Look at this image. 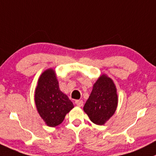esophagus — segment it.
I'll use <instances>...</instances> for the list:
<instances>
[{
	"label": "esophagus",
	"instance_id": "obj_1",
	"mask_svg": "<svg viewBox=\"0 0 156 156\" xmlns=\"http://www.w3.org/2000/svg\"><path fill=\"white\" fill-rule=\"evenodd\" d=\"M75 103L78 107H82L83 106V101L81 100H77L75 101Z\"/></svg>",
	"mask_w": 156,
	"mask_h": 156
}]
</instances>
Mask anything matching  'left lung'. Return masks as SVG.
<instances>
[{
    "label": "left lung",
    "mask_w": 156,
    "mask_h": 156,
    "mask_svg": "<svg viewBox=\"0 0 156 156\" xmlns=\"http://www.w3.org/2000/svg\"><path fill=\"white\" fill-rule=\"evenodd\" d=\"M117 104L116 85L111 78L104 74L94 84L83 109L91 122L97 125H104L114 114Z\"/></svg>",
    "instance_id": "1"
}]
</instances>
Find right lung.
<instances>
[{
	"mask_svg": "<svg viewBox=\"0 0 156 156\" xmlns=\"http://www.w3.org/2000/svg\"><path fill=\"white\" fill-rule=\"evenodd\" d=\"M35 104L41 118L51 127L61 124L66 115L74 107L67 95L60 90L54 69H46L38 79Z\"/></svg>",
	"mask_w": 156,
	"mask_h": 156,
	"instance_id": "right-lung-1",
	"label": "right lung"
}]
</instances>
